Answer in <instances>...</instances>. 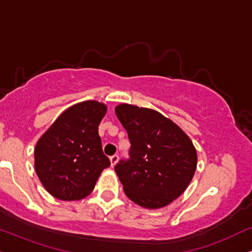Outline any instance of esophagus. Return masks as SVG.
Wrapping results in <instances>:
<instances>
[{
    "instance_id": "34e87169",
    "label": "esophagus",
    "mask_w": 252,
    "mask_h": 252,
    "mask_svg": "<svg viewBox=\"0 0 252 252\" xmlns=\"http://www.w3.org/2000/svg\"><path fill=\"white\" fill-rule=\"evenodd\" d=\"M118 160H119V157H118V155H113V157H111V158H110L111 167L116 166V163L118 162Z\"/></svg>"
}]
</instances>
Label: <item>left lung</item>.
<instances>
[{
	"mask_svg": "<svg viewBox=\"0 0 252 252\" xmlns=\"http://www.w3.org/2000/svg\"><path fill=\"white\" fill-rule=\"evenodd\" d=\"M116 114L131 141V159L114 167L126 196L146 209L168 206L187 189L196 170L190 138L152 108L119 104Z\"/></svg>",
	"mask_w": 252,
	"mask_h": 252,
	"instance_id": "1",
	"label": "left lung"
}]
</instances>
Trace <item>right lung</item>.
<instances>
[{
	"mask_svg": "<svg viewBox=\"0 0 252 252\" xmlns=\"http://www.w3.org/2000/svg\"><path fill=\"white\" fill-rule=\"evenodd\" d=\"M104 102L86 100L66 108L37 141L35 170L46 191L62 201L82 200L92 192L111 162L101 150L98 126Z\"/></svg>",
	"mask_w": 252,
	"mask_h": 252,
	"instance_id": "right-lung-1",
	"label": "right lung"
}]
</instances>
